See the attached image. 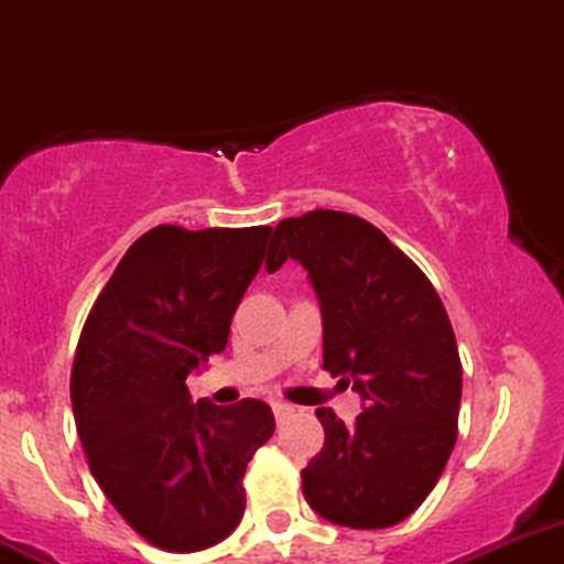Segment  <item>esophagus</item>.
<instances>
[{
  "instance_id": "34e87169",
  "label": "esophagus",
  "mask_w": 564,
  "mask_h": 564,
  "mask_svg": "<svg viewBox=\"0 0 564 564\" xmlns=\"http://www.w3.org/2000/svg\"><path fill=\"white\" fill-rule=\"evenodd\" d=\"M272 412H275L278 420H283V417H289V414L294 412V406H292V403H286V401H272Z\"/></svg>"
}]
</instances>
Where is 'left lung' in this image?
Listing matches in <instances>:
<instances>
[{"mask_svg":"<svg viewBox=\"0 0 564 564\" xmlns=\"http://www.w3.org/2000/svg\"><path fill=\"white\" fill-rule=\"evenodd\" d=\"M275 272L308 270L324 327V371L360 392L344 425L316 409L324 447L303 469V494L322 519L384 529L412 516L440 480L458 434L460 357L440 294L377 226L314 209L272 231Z\"/></svg>","mask_w":564,"mask_h":564,"instance_id":"8db88e82","label":"left lung"}]
</instances>
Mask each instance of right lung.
<instances>
[{"label":"right lung","instance_id":"right-lung-1","mask_svg":"<svg viewBox=\"0 0 564 564\" xmlns=\"http://www.w3.org/2000/svg\"><path fill=\"white\" fill-rule=\"evenodd\" d=\"M270 231L155 226L122 256L78 338L70 401L89 469L163 551L191 554L235 532L248 460L275 431L259 398L193 403L185 384L226 349Z\"/></svg>","mask_w":564,"mask_h":564}]
</instances>
